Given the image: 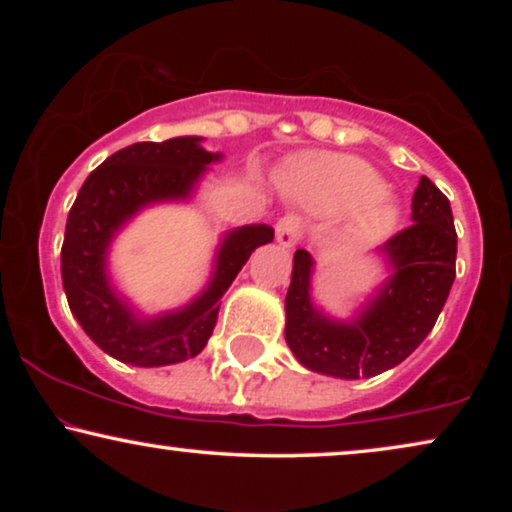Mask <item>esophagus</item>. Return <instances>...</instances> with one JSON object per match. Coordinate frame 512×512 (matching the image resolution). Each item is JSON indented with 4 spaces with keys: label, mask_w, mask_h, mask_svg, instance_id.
Wrapping results in <instances>:
<instances>
[{
    "label": "esophagus",
    "mask_w": 512,
    "mask_h": 512,
    "mask_svg": "<svg viewBox=\"0 0 512 512\" xmlns=\"http://www.w3.org/2000/svg\"><path fill=\"white\" fill-rule=\"evenodd\" d=\"M300 233H303V219L296 214H286L277 221V242L284 244V247H293L300 240Z\"/></svg>",
    "instance_id": "34e87169"
}]
</instances>
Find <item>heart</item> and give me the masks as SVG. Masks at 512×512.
Masks as SVG:
<instances>
[{
  "label": "heart",
  "mask_w": 512,
  "mask_h": 512,
  "mask_svg": "<svg viewBox=\"0 0 512 512\" xmlns=\"http://www.w3.org/2000/svg\"><path fill=\"white\" fill-rule=\"evenodd\" d=\"M286 188L321 214H342L359 209L349 223L354 242H377L396 226L394 202L380 198L384 181L368 163L352 156L305 153L286 167Z\"/></svg>",
  "instance_id": "obj_1"
}]
</instances>
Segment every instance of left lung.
I'll use <instances>...</instances> for the list:
<instances>
[{
	"mask_svg": "<svg viewBox=\"0 0 512 512\" xmlns=\"http://www.w3.org/2000/svg\"><path fill=\"white\" fill-rule=\"evenodd\" d=\"M412 221L384 242L394 275L356 324L314 310L312 258L296 251L284 333L305 368L342 380L375 377L408 359L431 333L457 277V230L450 200L429 177L419 179L412 195Z\"/></svg>",
	"mask_w": 512,
	"mask_h": 512,
	"instance_id": "8db88e82",
	"label": "left lung"
}]
</instances>
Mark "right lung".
<instances>
[{"label":"right lung","instance_id":"add662e5","mask_svg":"<svg viewBox=\"0 0 512 512\" xmlns=\"http://www.w3.org/2000/svg\"><path fill=\"white\" fill-rule=\"evenodd\" d=\"M198 142V137H174L125 146L88 174L69 209L60 251L69 310L95 345L132 366H167L200 354L216 326L223 293L249 256L275 237L270 226L233 230L221 244L207 291L181 312L137 321L114 296L104 275L111 235L146 202L188 195L205 165L219 158Z\"/></svg>","mask_w":512,"mask_h":512}]
</instances>
